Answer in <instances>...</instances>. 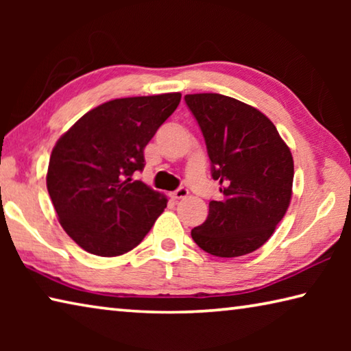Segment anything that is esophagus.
Masks as SVG:
<instances>
[{
    "instance_id": "obj_1",
    "label": "esophagus",
    "mask_w": 351,
    "mask_h": 351,
    "mask_svg": "<svg viewBox=\"0 0 351 351\" xmlns=\"http://www.w3.org/2000/svg\"><path fill=\"white\" fill-rule=\"evenodd\" d=\"M170 197L173 199H184L189 197V190L186 187H180L178 190H175V192H171Z\"/></svg>"
}]
</instances>
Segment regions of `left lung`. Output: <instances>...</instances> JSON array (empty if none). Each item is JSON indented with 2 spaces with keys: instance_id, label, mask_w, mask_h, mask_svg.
Instances as JSON below:
<instances>
[{
  "instance_id": "left-lung-1",
  "label": "left lung",
  "mask_w": 351,
  "mask_h": 351,
  "mask_svg": "<svg viewBox=\"0 0 351 351\" xmlns=\"http://www.w3.org/2000/svg\"><path fill=\"white\" fill-rule=\"evenodd\" d=\"M186 105L204 136L221 201H210L192 239L217 257H240L263 246L288 210L294 162L263 112L215 93L187 94Z\"/></svg>"
}]
</instances>
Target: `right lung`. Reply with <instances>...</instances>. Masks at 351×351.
I'll list each match as a JSON object with an SVG mask.
<instances>
[{"label":"right lung","instance_id":"right-lung-1","mask_svg":"<svg viewBox=\"0 0 351 351\" xmlns=\"http://www.w3.org/2000/svg\"><path fill=\"white\" fill-rule=\"evenodd\" d=\"M181 94L125 97L82 116L51 153L46 186L62 228L86 252L132 251L167 207V198L134 171L144 148L180 105Z\"/></svg>","mask_w":351,"mask_h":351}]
</instances>
